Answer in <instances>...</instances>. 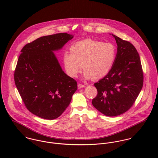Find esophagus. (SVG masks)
<instances>
[{
    "instance_id": "34e87169",
    "label": "esophagus",
    "mask_w": 158,
    "mask_h": 158,
    "mask_svg": "<svg viewBox=\"0 0 158 158\" xmlns=\"http://www.w3.org/2000/svg\"><path fill=\"white\" fill-rule=\"evenodd\" d=\"M85 85H81V84H80V83L78 84V89H81V88H85Z\"/></svg>"
}]
</instances>
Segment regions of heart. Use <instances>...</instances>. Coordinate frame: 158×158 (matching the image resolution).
<instances>
[{
	"label": "heart",
	"mask_w": 158,
	"mask_h": 158,
	"mask_svg": "<svg viewBox=\"0 0 158 158\" xmlns=\"http://www.w3.org/2000/svg\"><path fill=\"white\" fill-rule=\"evenodd\" d=\"M70 53L63 55V63L68 75L76 77L83 69L87 79L99 80L106 75L116 59L117 48L111 43L91 39L78 41L70 46Z\"/></svg>",
	"instance_id": "heart-1"
}]
</instances>
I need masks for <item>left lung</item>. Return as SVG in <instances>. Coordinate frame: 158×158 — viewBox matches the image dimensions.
Here are the masks:
<instances>
[{
  "label": "left lung",
  "instance_id": "left-lung-1",
  "mask_svg": "<svg viewBox=\"0 0 158 158\" xmlns=\"http://www.w3.org/2000/svg\"><path fill=\"white\" fill-rule=\"evenodd\" d=\"M117 44V56L109 73L97 83L92 105L103 114L113 117L131 108L143 86V73L139 55L129 41L113 35Z\"/></svg>",
  "mask_w": 158,
  "mask_h": 158
}]
</instances>
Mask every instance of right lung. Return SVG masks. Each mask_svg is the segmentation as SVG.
Listing matches in <instances>:
<instances>
[{"instance_id": "obj_1", "label": "right lung", "mask_w": 158, "mask_h": 158, "mask_svg": "<svg viewBox=\"0 0 158 158\" xmlns=\"http://www.w3.org/2000/svg\"><path fill=\"white\" fill-rule=\"evenodd\" d=\"M73 35L45 36L21 50L14 78L27 109L44 119L60 117L69 105L77 83L62 70L53 51L61 49Z\"/></svg>"}]
</instances>
